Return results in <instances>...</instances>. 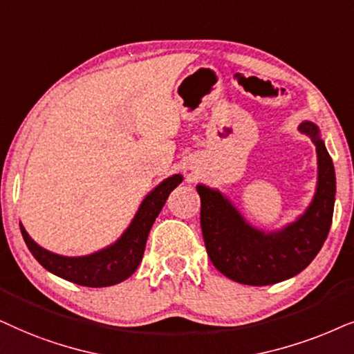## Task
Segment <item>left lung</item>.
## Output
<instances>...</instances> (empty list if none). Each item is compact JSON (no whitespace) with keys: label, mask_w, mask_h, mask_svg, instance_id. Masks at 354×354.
Wrapping results in <instances>:
<instances>
[{"label":"left lung","mask_w":354,"mask_h":354,"mask_svg":"<svg viewBox=\"0 0 354 354\" xmlns=\"http://www.w3.org/2000/svg\"><path fill=\"white\" fill-rule=\"evenodd\" d=\"M299 129L310 136L317 150V191L304 215L280 232L256 230L218 191L197 186L207 254L225 277L238 283L266 286L288 280L314 261L327 239L335 204V169L317 126L304 121Z\"/></svg>","instance_id":"left-lung-1"}]
</instances>
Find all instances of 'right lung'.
I'll list each match as a JSON object with an SVG mask.
<instances>
[{"label": "right lung", "mask_w": 354, "mask_h": 354, "mask_svg": "<svg viewBox=\"0 0 354 354\" xmlns=\"http://www.w3.org/2000/svg\"><path fill=\"white\" fill-rule=\"evenodd\" d=\"M183 181L181 174H173L155 187L140 204L129 228L115 244L102 249L95 254L84 257H64L40 248L21 225V233L27 248L41 267L73 281L75 285L88 286V288H102L111 286L129 279L142 261L145 243L155 218L167 202L169 192Z\"/></svg>", "instance_id": "right-lung-1"}]
</instances>
